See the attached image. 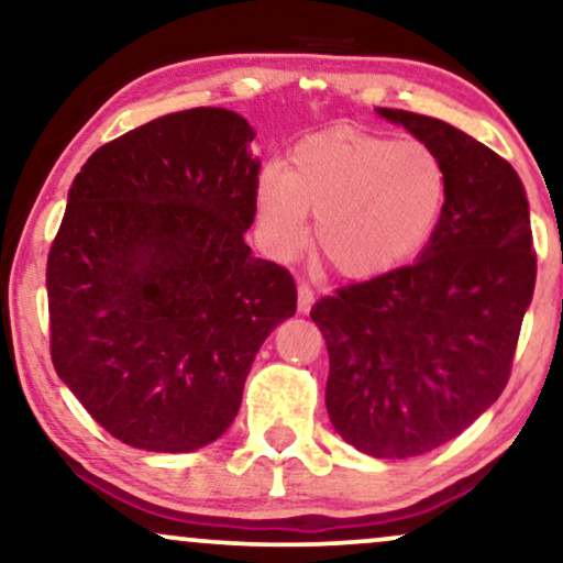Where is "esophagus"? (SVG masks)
<instances>
[{"mask_svg":"<svg viewBox=\"0 0 563 563\" xmlns=\"http://www.w3.org/2000/svg\"><path fill=\"white\" fill-rule=\"evenodd\" d=\"M311 306H314V290H311V286H306V283H301L298 286V311H309Z\"/></svg>","mask_w":563,"mask_h":563,"instance_id":"obj_1","label":"esophagus"}]
</instances>
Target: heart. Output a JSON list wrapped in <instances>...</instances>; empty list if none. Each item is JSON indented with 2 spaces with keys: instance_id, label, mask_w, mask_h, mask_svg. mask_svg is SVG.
<instances>
[{
  "instance_id": "obj_1",
  "label": "heart",
  "mask_w": 563,
  "mask_h": 563,
  "mask_svg": "<svg viewBox=\"0 0 563 563\" xmlns=\"http://www.w3.org/2000/svg\"><path fill=\"white\" fill-rule=\"evenodd\" d=\"M446 191L444 163L423 140L334 126L296 142L286 170H262L260 236L269 254L290 260L309 239L314 212L327 262L345 277H376L429 244Z\"/></svg>"
}]
</instances>
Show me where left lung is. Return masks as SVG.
I'll use <instances>...</instances> for the list:
<instances>
[{
  "label": "left lung",
  "instance_id": "left-lung-1",
  "mask_svg": "<svg viewBox=\"0 0 563 563\" xmlns=\"http://www.w3.org/2000/svg\"><path fill=\"white\" fill-rule=\"evenodd\" d=\"M379 113L439 153L444 212L412 265L319 298L311 319L330 353L334 431L372 457L408 460L460 437L504 393L538 265L511 163L441 119Z\"/></svg>",
  "mask_w": 563,
  "mask_h": 563
}]
</instances>
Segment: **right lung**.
Here are the masks:
<instances>
[{"instance_id":"obj_1","label":"right lung","mask_w":563,"mask_h":563,"mask_svg":"<svg viewBox=\"0 0 563 563\" xmlns=\"http://www.w3.org/2000/svg\"><path fill=\"white\" fill-rule=\"evenodd\" d=\"M252 126L166 113L85 161L46 262L59 379L111 437L191 452L236 418L254 355L296 314L286 267L254 260Z\"/></svg>"}]
</instances>
